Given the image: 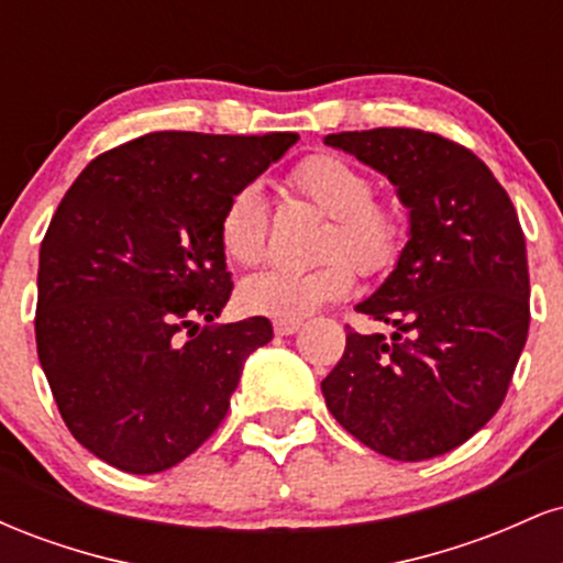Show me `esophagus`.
<instances>
[{
    "instance_id": "obj_1",
    "label": "esophagus",
    "mask_w": 563,
    "mask_h": 563,
    "mask_svg": "<svg viewBox=\"0 0 563 563\" xmlns=\"http://www.w3.org/2000/svg\"><path fill=\"white\" fill-rule=\"evenodd\" d=\"M273 328H275L277 335H290V333L299 331L301 322L299 320H275Z\"/></svg>"
}]
</instances>
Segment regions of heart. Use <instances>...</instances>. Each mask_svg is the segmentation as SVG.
Wrapping results in <instances>:
<instances>
[{"instance_id":"1","label":"heart","mask_w":563,"mask_h":563,"mask_svg":"<svg viewBox=\"0 0 563 563\" xmlns=\"http://www.w3.org/2000/svg\"><path fill=\"white\" fill-rule=\"evenodd\" d=\"M290 185L331 217L314 269H264L245 277L241 307L273 320H303L322 303L344 299L354 273L380 275L397 264L405 245L402 214L373 198V179L339 156H309L290 172ZM267 203L256 187L232 192L219 217V245L232 264L251 267L267 251Z\"/></svg>"}]
</instances>
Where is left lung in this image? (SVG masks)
<instances>
[{"label":"left lung","mask_w":563,"mask_h":563,"mask_svg":"<svg viewBox=\"0 0 563 563\" xmlns=\"http://www.w3.org/2000/svg\"><path fill=\"white\" fill-rule=\"evenodd\" d=\"M384 174L407 209V243L357 312L394 333H346L322 380L328 410L394 461L455 450L506 397L529 331L527 245L508 192L457 142L421 129L328 134Z\"/></svg>","instance_id":"1"}]
</instances>
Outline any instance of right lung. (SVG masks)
Wrapping results in <instances>:
<instances>
[{"instance_id":"1","label":"right lung","mask_w":563,"mask_h":563,"mask_svg":"<svg viewBox=\"0 0 563 563\" xmlns=\"http://www.w3.org/2000/svg\"><path fill=\"white\" fill-rule=\"evenodd\" d=\"M296 140L151 132L97 156L63 196L38 251L36 352L70 434L100 461L158 474L228 416L273 325H214L232 290L219 217Z\"/></svg>"}]
</instances>
